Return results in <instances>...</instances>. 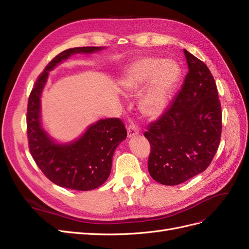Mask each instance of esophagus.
I'll list each match as a JSON object with an SVG mask.
<instances>
[{
  "mask_svg": "<svg viewBox=\"0 0 249 249\" xmlns=\"http://www.w3.org/2000/svg\"><path fill=\"white\" fill-rule=\"evenodd\" d=\"M139 134V130L136 124H131L129 126H127V137H134L135 135Z\"/></svg>",
  "mask_w": 249,
  "mask_h": 249,
  "instance_id": "34e87169",
  "label": "esophagus"
}]
</instances>
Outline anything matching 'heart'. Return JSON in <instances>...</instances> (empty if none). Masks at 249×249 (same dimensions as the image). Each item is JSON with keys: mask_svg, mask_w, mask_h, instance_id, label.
<instances>
[{"mask_svg": "<svg viewBox=\"0 0 249 249\" xmlns=\"http://www.w3.org/2000/svg\"><path fill=\"white\" fill-rule=\"evenodd\" d=\"M179 74V66L172 60L145 57L129 67L122 84L127 93H137L148 83L139 107L145 116L157 117L166 107Z\"/></svg>", "mask_w": 249, "mask_h": 249, "instance_id": "b5f03b06", "label": "heart"}]
</instances>
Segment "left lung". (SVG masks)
<instances>
[{
    "label": "left lung",
    "mask_w": 249,
    "mask_h": 249,
    "mask_svg": "<svg viewBox=\"0 0 249 249\" xmlns=\"http://www.w3.org/2000/svg\"><path fill=\"white\" fill-rule=\"evenodd\" d=\"M188 73L168 108L144 133L150 144L148 172L176 186L205 171L219 146L222 112L215 80L201 60L184 50Z\"/></svg>",
    "instance_id": "8db88e82"
}]
</instances>
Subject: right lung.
I'll list each match as a JSON object with an SVG mask.
<instances>
[{
	"label": "right lung",
	"mask_w": 249,
	"mask_h": 249,
	"mask_svg": "<svg viewBox=\"0 0 249 249\" xmlns=\"http://www.w3.org/2000/svg\"><path fill=\"white\" fill-rule=\"evenodd\" d=\"M101 47H79L65 50L51 60L37 78L30 93L27 109V135L31 156L51 182L69 189L88 191L106 182L112 158L126 137L124 124L119 118L101 119L90 125L83 136L71 144L53 142L40 125V93L48 71L76 53H93Z\"/></svg>",
	"instance_id": "obj_1"
}]
</instances>
